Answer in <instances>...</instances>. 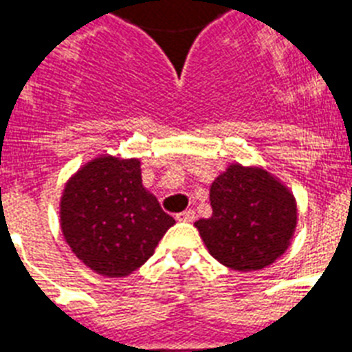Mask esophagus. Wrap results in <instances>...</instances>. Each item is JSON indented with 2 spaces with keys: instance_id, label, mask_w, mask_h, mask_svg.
<instances>
[{
  "instance_id": "obj_1",
  "label": "esophagus",
  "mask_w": 352,
  "mask_h": 352,
  "mask_svg": "<svg viewBox=\"0 0 352 352\" xmlns=\"http://www.w3.org/2000/svg\"><path fill=\"white\" fill-rule=\"evenodd\" d=\"M195 218H197V214H195L193 209H186V211H182L177 214V220L179 221H193Z\"/></svg>"
}]
</instances>
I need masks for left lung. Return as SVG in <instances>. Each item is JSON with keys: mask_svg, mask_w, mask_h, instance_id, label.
<instances>
[{"mask_svg": "<svg viewBox=\"0 0 352 352\" xmlns=\"http://www.w3.org/2000/svg\"><path fill=\"white\" fill-rule=\"evenodd\" d=\"M212 214L195 221L212 258L238 272L281 258L297 227L295 197L261 166L232 162L209 188Z\"/></svg>", "mask_w": 352, "mask_h": 352, "instance_id": "left-lung-1", "label": "left lung"}]
</instances>
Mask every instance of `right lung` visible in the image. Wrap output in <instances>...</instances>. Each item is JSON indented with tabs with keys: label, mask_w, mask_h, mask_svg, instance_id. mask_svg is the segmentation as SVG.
Here are the masks:
<instances>
[{
	"label": "right lung",
	"mask_w": 352,
	"mask_h": 352,
	"mask_svg": "<svg viewBox=\"0 0 352 352\" xmlns=\"http://www.w3.org/2000/svg\"><path fill=\"white\" fill-rule=\"evenodd\" d=\"M173 223L143 186L140 159L100 155L62 191L64 240L85 267L103 277L131 276Z\"/></svg>",
	"instance_id": "right-lung-1"
}]
</instances>
